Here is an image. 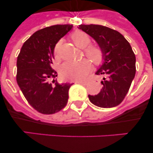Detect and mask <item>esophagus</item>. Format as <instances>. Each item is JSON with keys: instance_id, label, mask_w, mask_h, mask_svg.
<instances>
[{"instance_id": "1", "label": "esophagus", "mask_w": 153, "mask_h": 153, "mask_svg": "<svg viewBox=\"0 0 153 153\" xmlns=\"http://www.w3.org/2000/svg\"><path fill=\"white\" fill-rule=\"evenodd\" d=\"M78 84H82V85H84V86L87 85V84H88V81H78Z\"/></svg>"}]
</instances>
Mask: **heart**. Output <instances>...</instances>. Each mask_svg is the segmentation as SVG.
<instances>
[{
    "instance_id": "heart-1",
    "label": "heart",
    "mask_w": 153,
    "mask_h": 153,
    "mask_svg": "<svg viewBox=\"0 0 153 153\" xmlns=\"http://www.w3.org/2000/svg\"><path fill=\"white\" fill-rule=\"evenodd\" d=\"M71 39L78 47L81 49L85 48L84 52L86 56L95 65H100L102 64L104 60V50L99 46L88 45L91 43V38L87 33L83 31H75L71 35ZM61 44V41H58L55 47L54 52L56 57L58 56V51ZM90 69V63L86 60L78 62L67 61L60 67V75L64 79L70 81H81L85 78Z\"/></svg>"
}]
</instances>
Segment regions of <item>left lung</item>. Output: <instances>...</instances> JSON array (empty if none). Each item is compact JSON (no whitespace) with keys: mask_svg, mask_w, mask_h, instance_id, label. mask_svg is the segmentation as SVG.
I'll use <instances>...</instances> for the list:
<instances>
[{"mask_svg":"<svg viewBox=\"0 0 153 153\" xmlns=\"http://www.w3.org/2000/svg\"><path fill=\"white\" fill-rule=\"evenodd\" d=\"M79 29L97 41L104 52V62L96 72L102 75V89L89 99L95 106L111 108L119 105L135 75V55L129 43L118 31L101 25H79Z\"/></svg>","mask_w":153,"mask_h":153,"instance_id":"obj_1","label":"left lung"}]
</instances>
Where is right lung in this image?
Instances as JSON below:
<instances>
[{
	"label": "right lung",
	"mask_w": 153,
	"mask_h": 153,
	"mask_svg": "<svg viewBox=\"0 0 153 153\" xmlns=\"http://www.w3.org/2000/svg\"><path fill=\"white\" fill-rule=\"evenodd\" d=\"M72 27L62 24L37 31L24 42L18 56L17 83L29 104L40 113H56L67 104L72 84L50 80L57 77L52 68L54 48Z\"/></svg>",
	"instance_id": "add662e5"
}]
</instances>
